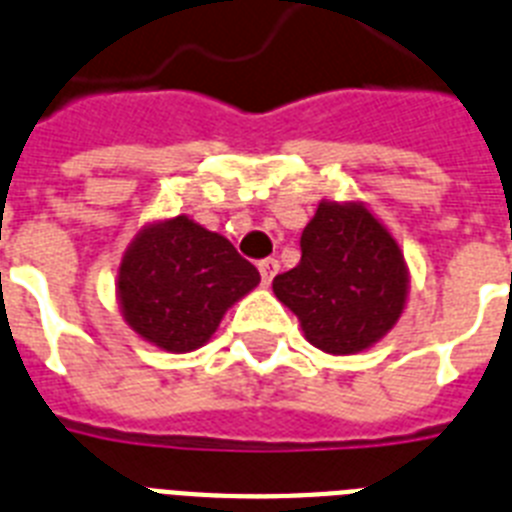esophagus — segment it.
Here are the masks:
<instances>
[{
  "label": "esophagus",
  "instance_id": "1",
  "mask_svg": "<svg viewBox=\"0 0 512 512\" xmlns=\"http://www.w3.org/2000/svg\"><path fill=\"white\" fill-rule=\"evenodd\" d=\"M257 270H260V278H263L265 286H270V281H273L278 273V260H273V257H265V260H260V263H257Z\"/></svg>",
  "mask_w": 512,
  "mask_h": 512
}]
</instances>
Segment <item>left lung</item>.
Segmentation results:
<instances>
[{"instance_id": "1", "label": "left lung", "mask_w": 512, "mask_h": 512, "mask_svg": "<svg viewBox=\"0 0 512 512\" xmlns=\"http://www.w3.org/2000/svg\"><path fill=\"white\" fill-rule=\"evenodd\" d=\"M409 273L393 236L362 205L320 203L302 234V263L273 278L307 341L356 354L401 317Z\"/></svg>"}]
</instances>
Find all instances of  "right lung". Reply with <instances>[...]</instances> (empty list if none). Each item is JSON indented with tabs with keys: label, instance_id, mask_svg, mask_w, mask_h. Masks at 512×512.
Here are the masks:
<instances>
[{
	"label": "right lung",
	"instance_id": "1",
	"mask_svg": "<svg viewBox=\"0 0 512 512\" xmlns=\"http://www.w3.org/2000/svg\"><path fill=\"white\" fill-rule=\"evenodd\" d=\"M260 283L234 244L187 216L148 226L119 268V302L130 328L166 351L203 346L223 312Z\"/></svg>",
	"mask_w": 512,
	"mask_h": 512
}]
</instances>
